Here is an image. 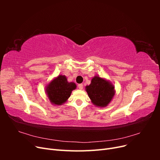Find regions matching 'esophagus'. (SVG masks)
<instances>
[{
  "label": "esophagus",
  "instance_id": "esophagus-1",
  "mask_svg": "<svg viewBox=\"0 0 160 160\" xmlns=\"http://www.w3.org/2000/svg\"><path fill=\"white\" fill-rule=\"evenodd\" d=\"M78 88H79V89H83V84H79V85H78Z\"/></svg>",
  "mask_w": 160,
  "mask_h": 160
}]
</instances>
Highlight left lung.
Listing matches in <instances>:
<instances>
[{"mask_svg": "<svg viewBox=\"0 0 160 160\" xmlns=\"http://www.w3.org/2000/svg\"><path fill=\"white\" fill-rule=\"evenodd\" d=\"M85 91L92 103L99 108L107 107L115 94L114 85L99 75L91 79V84L85 87Z\"/></svg>", "mask_w": 160, "mask_h": 160, "instance_id": "left-lung-1", "label": "left lung"}]
</instances>
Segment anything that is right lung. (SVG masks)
I'll return each mask as SVG.
<instances>
[{
	"label": "right lung",
	"mask_w": 160,
	"mask_h": 160,
	"mask_svg": "<svg viewBox=\"0 0 160 160\" xmlns=\"http://www.w3.org/2000/svg\"><path fill=\"white\" fill-rule=\"evenodd\" d=\"M77 88L74 82H68L65 75H59L45 86V93L51 104L61 105L68 100Z\"/></svg>",
	"instance_id": "add662e5"
}]
</instances>
